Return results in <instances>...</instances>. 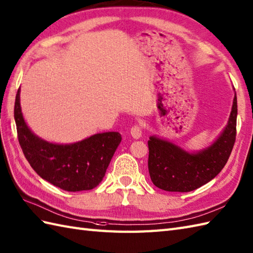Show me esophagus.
I'll list each match as a JSON object with an SVG mask.
<instances>
[{
  "mask_svg": "<svg viewBox=\"0 0 253 253\" xmlns=\"http://www.w3.org/2000/svg\"><path fill=\"white\" fill-rule=\"evenodd\" d=\"M130 134H131L132 138L139 139L141 137V134H142V130H141V127L139 125H133L130 128Z\"/></svg>",
  "mask_w": 253,
  "mask_h": 253,
  "instance_id": "1",
  "label": "esophagus"
}]
</instances>
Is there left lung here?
Returning a JSON list of instances; mask_svg holds the SVG:
<instances>
[{
    "instance_id": "obj_1",
    "label": "left lung",
    "mask_w": 253,
    "mask_h": 253,
    "mask_svg": "<svg viewBox=\"0 0 253 253\" xmlns=\"http://www.w3.org/2000/svg\"><path fill=\"white\" fill-rule=\"evenodd\" d=\"M236 121L235 93L228 124L208 149L190 154L168 141L151 137L148 141V166L153 184L168 192H191L208 183L225 166L232 153L236 140Z\"/></svg>"
}]
</instances>
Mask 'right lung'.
Returning a JSON list of instances; mask_svg holds the SVG:
<instances>
[{
	"label": "right lung",
	"mask_w": 253,
	"mask_h": 253,
	"mask_svg": "<svg viewBox=\"0 0 253 253\" xmlns=\"http://www.w3.org/2000/svg\"><path fill=\"white\" fill-rule=\"evenodd\" d=\"M18 89L14 116L23 154L41 178L68 192L91 190L102 181L122 137L119 132L97 133L73 144H54L28 128L20 109Z\"/></svg>",
	"instance_id": "right-lung-1"
}]
</instances>
